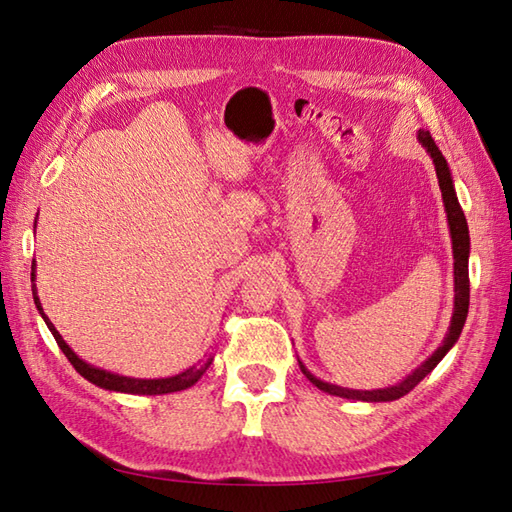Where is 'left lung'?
Masks as SVG:
<instances>
[{"label": "left lung", "mask_w": 512, "mask_h": 512, "mask_svg": "<svg viewBox=\"0 0 512 512\" xmlns=\"http://www.w3.org/2000/svg\"><path fill=\"white\" fill-rule=\"evenodd\" d=\"M418 140L420 145L427 149V154L431 156L433 165H436V176H438V184L442 191V202H444V211H447V222H449V233H451V244H453V281H455V301H453V317H451V325L449 332L444 336L440 347L433 352L427 361L422 365H418L413 369L411 374H407L405 378L400 380L396 385H389L383 389H347V387H339L332 383H325V380L314 376L310 369L299 361L301 372L306 374V378L314 387H319L325 394L332 396H341V398H350V400H363V402H389V400H398L409 391L416 387L420 380L431 374V369L436 367L451 347L458 343L466 314H469V253H471V237H469V224H466V217L462 206L458 202V195H455V187H453V178H451V169L444 160L442 151L438 149V145L433 143V138L429 132L420 129L418 132Z\"/></svg>", "instance_id": "left-lung-1"}]
</instances>
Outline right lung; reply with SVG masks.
I'll return each mask as SVG.
<instances>
[{
	"mask_svg": "<svg viewBox=\"0 0 512 512\" xmlns=\"http://www.w3.org/2000/svg\"><path fill=\"white\" fill-rule=\"evenodd\" d=\"M37 226V220H35ZM37 279V264L32 262V273H30V281ZM32 299H35V306L41 314V319L46 321L48 330L52 332L54 341L61 347V352L68 356V361L74 365L76 372H79L83 378H88L92 385L96 387H103V389H110V391H121V394H136V396H162V394H173V391H182V389H189L191 385L198 383V380L204 376L206 369L213 363V356L206 358V361L198 363V365H191L189 369H184V372L176 374V376H167V378H132V376H121V374H114V372H107V369L101 367H94L90 363H85L83 358L76 356L72 352V347L63 341V336L57 332V328L50 323V319L46 317V312L41 308V301L37 297V286L32 284Z\"/></svg>",
	"mask_w": 512,
	"mask_h": 512,
	"instance_id": "obj_1",
	"label": "right lung"
}]
</instances>
